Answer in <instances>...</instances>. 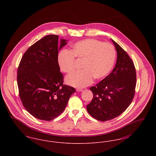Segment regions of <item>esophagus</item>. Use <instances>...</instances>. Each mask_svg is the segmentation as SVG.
Returning <instances> with one entry per match:
<instances>
[{
    "instance_id": "34e87169",
    "label": "esophagus",
    "mask_w": 156,
    "mask_h": 156,
    "mask_svg": "<svg viewBox=\"0 0 156 156\" xmlns=\"http://www.w3.org/2000/svg\"><path fill=\"white\" fill-rule=\"evenodd\" d=\"M76 91H78V92H82V91H83V89L78 88V89H76Z\"/></svg>"
}]
</instances>
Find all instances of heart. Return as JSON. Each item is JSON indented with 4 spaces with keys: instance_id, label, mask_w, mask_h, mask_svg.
I'll list each match as a JSON object with an SVG mask.
<instances>
[{
    "instance_id": "heart-1",
    "label": "heart",
    "mask_w": 156,
    "mask_h": 156,
    "mask_svg": "<svg viewBox=\"0 0 156 156\" xmlns=\"http://www.w3.org/2000/svg\"><path fill=\"white\" fill-rule=\"evenodd\" d=\"M71 50H62L57 61L61 71L67 74L74 73L76 60L83 61L82 71L66 78L67 84L77 88L85 87L92 83L94 78L101 80L111 72L116 58V50L109 43H102L88 38L75 43Z\"/></svg>"
}]
</instances>
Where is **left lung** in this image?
Here are the masks:
<instances>
[{
    "label": "left lung",
    "mask_w": 156,
    "mask_h": 156,
    "mask_svg": "<svg viewBox=\"0 0 156 156\" xmlns=\"http://www.w3.org/2000/svg\"><path fill=\"white\" fill-rule=\"evenodd\" d=\"M117 51V61L111 74L90 88L93 99L87 111L100 121L114 119L125 111L135 94L136 73L133 62L127 53L112 40Z\"/></svg>",
    "instance_id": "8db88e82"
}]
</instances>
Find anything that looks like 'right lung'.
<instances>
[{
  "mask_svg": "<svg viewBox=\"0 0 156 156\" xmlns=\"http://www.w3.org/2000/svg\"><path fill=\"white\" fill-rule=\"evenodd\" d=\"M67 40L46 36L24 52L17 69L20 98L26 111L40 120L50 121L64 111L74 88L63 84L57 57Z\"/></svg>",
  "mask_w": 156,
  "mask_h": 156,
  "instance_id": "1",
  "label": "right lung"
}]
</instances>
